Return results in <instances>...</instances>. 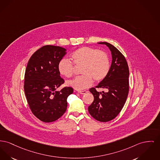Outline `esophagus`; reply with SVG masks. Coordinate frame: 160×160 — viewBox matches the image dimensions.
Masks as SVG:
<instances>
[{
  "label": "esophagus",
  "instance_id": "34e87169",
  "mask_svg": "<svg viewBox=\"0 0 160 160\" xmlns=\"http://www.w3.org/2000/svg\"><path fill=\"white\" fill-rule=\"evenodd\" d=\"M78 92L80 94H85L87 93L88 91H78Z\"/></svg>",
  "mask_w": 160,
  "mask_h": 160
}]
</instances>
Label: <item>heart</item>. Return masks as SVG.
Instances as JSON below:
<instances>
[{"instance_id": "b5f03b06", "label": "heart", "mask_w": 160, "mask_h": 160, "mask_svg": "<svg viewBox=\"0 0 160 160\" xmlns=\"http://www.w3.org/2000/svg\"><path fill=\"white\" fill-rule=\"evenodd\" d=\"M72 62L66 58L61 59L57 65L59 74L65 77H71L74 74V66H81V76L69 80L66 84L77 90L85 89L92 84L94 79L99 82L108 75L111 62L108 54L93 48L83 47L76 49L71 55Z\"/></svg>"}]
</instances>
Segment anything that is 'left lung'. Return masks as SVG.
<instances>
[{"instance_id":"8db88e82","label":"left lung","mask_w":160,"mask_h":160,"mask_svg":"<svg viewBox=\"0 0 160 160\" xmlns=\"http://www.w3.org/2000/svg\"><path fill=\"white\" fill-rule=\"evenodd\" d=\"M98 43L109 48L112 60L108 75L95 88L89 89L94 100L88 107V111L97 121L107 122L118 115L126 101L129 89V71L125 57L118 49L108 42ZM96 88H102L107 92H98Z\"/></svg>"}]
</instances>
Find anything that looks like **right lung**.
Returning a JSON list of instances; mask_svg holds the SVG:
<instances>
[{"instance_id":"1","label":"right lung","mask_w":160,"mask_h":160,"mask_svg":"<svg viewBox=\"0 0 160 160\" xmlns=\"http://www.w3.org/2000/svg\"><path fill=\"white\" fill-rule=\"evenodd\" d=\"M64 48L45 45L31 57L25 70L24 91L29 108L42 122H54L67 109V98L73 93L71 87L57 91L65 81L58 71V62L66 54Z\"/></svg>"}]
</instances>
